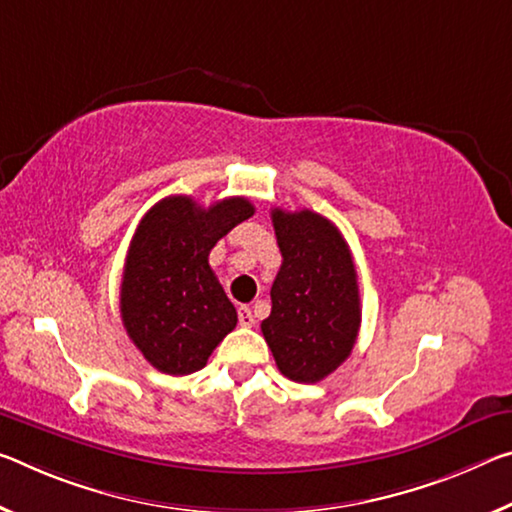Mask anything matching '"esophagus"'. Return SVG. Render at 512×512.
I'll use <instances>...</instances> for the list:
<instances>
[{"instance_id":"1","label":"esophagus","mask_w":512,"mask_h":512,"mask_svg":"<svg viewBox=\"0 0 512 512\" xmlns=\"http://www.w3.org/2000/svg\"><path fill=\"white\" fill-rule=\"evenodd\" d=\"M239 326H243V328L255 326V316H253V312H250V307H239Z\"/></svg>"}]
</instances>
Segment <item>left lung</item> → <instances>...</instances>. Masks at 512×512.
Here are the masks:
<instances>
[{"instance_id":"obj_1","label":"left lung","mask_w":512,"mask_h":512,"mask_svg":"<svg viewBox=\"0 0 512 512\" xmlns=\"http://www.w3.org/2000/svg\"><path fill=\"white\" fill-rule=\"evenodd\" d=\"M282 266L271 287L262 332L282 376L319 383L358 339L362 310L358 273L342 232L326 216L273 209Z\"/></svg>"}]
</instances>
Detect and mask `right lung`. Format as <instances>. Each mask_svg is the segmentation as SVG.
Listing matches in <instances>:
<instances>
[{"label":"right lung","mask_w":512,"mask_h":512,"mask_svg":"<svg viewBox=\"0 0 512 512\" xmlns=\"http://www.w3.org/2000/svg\"><path fill=\"white\" fill-rule=\"evenodd\" d=\"M253 214L250 200L239 196L209 207L168 196L141 218L125 259L120 316L154 369L170 376L202 369L237 326V310L209 266V253Z\"/></svg>","instance_id":"1"}]
</instances>
